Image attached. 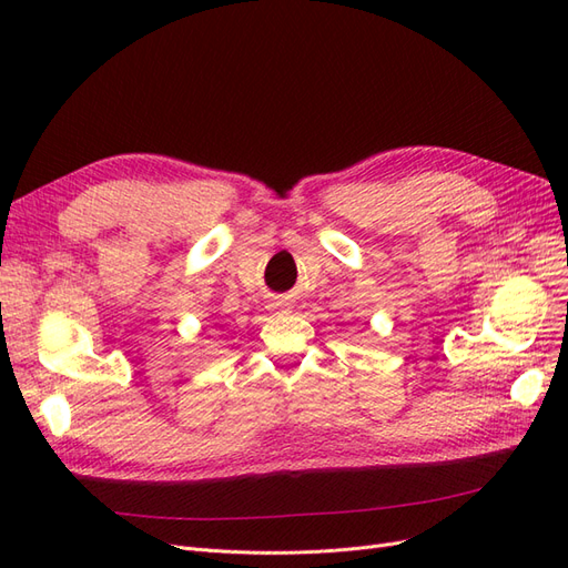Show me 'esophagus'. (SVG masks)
<instances>
[{
    "label": "esophagus",
    "instance_id": "34e87169",
    "mask_svg": "<svg viewBox=\"0 0 568 568\" xmlns=\"http://www.w3.org/2000/svg\"><path fill=\"white\" fill-rule=\"evenodd\" d=\"M274 305H277V307H282V305H284V303H274ZM274 305H272V307H274Z\"/></svg>",
    "mask_w": 568,
    "mask_h": 568
}]
</instances>
